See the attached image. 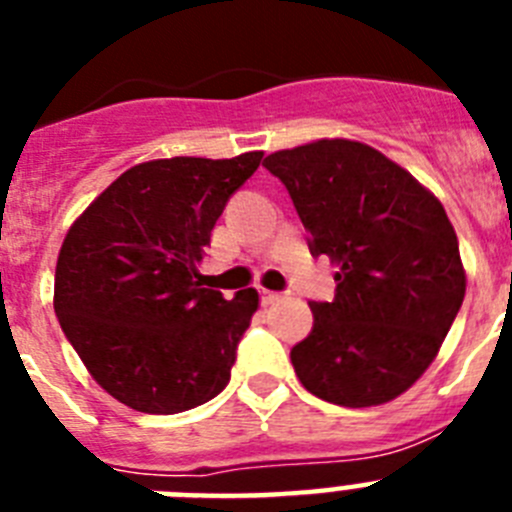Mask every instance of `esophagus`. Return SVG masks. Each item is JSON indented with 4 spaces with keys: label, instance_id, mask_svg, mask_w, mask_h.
<instances>
[{
    "label": "esophagus",
    "instance_id": "esophagus-1",
    "mask_svg": "<svg viewBox=\"0 0 512 512\" xmlns=\"http://www.w3.org/2000/svg\"><path fill=\"white\" fill-rule=\"evenodd\" d=\"M282 300V292H271V289H261V302L264 305H271V302Z\"/></svg>",
    "mask_w": 512,
    "mask_h": 512
}]
</instances>
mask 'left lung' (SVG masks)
<instances>
[{"label": "left lung", "instance_id": "obj_1", "mask_svg": "<svg viewBox=\"0 0 512 512\" xmlns=\"http://www.w3.org/2000/svg\"><path fill=\"white\" fill-rule=\"evenodd\" d=\"M264 166L287 187L312 256L336 271L333 302H310L292 348L302 387L343 408H372L413 387L464 302L454 225L423 184L356 140H315Z\"/></svg>", "mask_w": 512, "mask_h": 512}]
</instances>
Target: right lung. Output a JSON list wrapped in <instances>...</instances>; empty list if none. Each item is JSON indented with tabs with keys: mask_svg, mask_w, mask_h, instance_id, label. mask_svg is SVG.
I'll list each match as a JSON object with an SVG mask.
<instances>
[{
	"mask_svg": "<svg viewBox=\"0 0 512 512\" xmlns=\"http://www.w3.org/2000/svg\"><path fill=\"white\" fill-rule=\"evenodd\" d=\"M235 158H158L120 174L63 238L56 307L102 390L151 415L197 408L225 390L256 289L202 287L197 264L225 205L259 169Z\"/></svg>",
	"mask_w": 512,
	"mask_h": 512,
	"instance_id": "obj_1",
	"label": "right lung"
}]
</instances>
